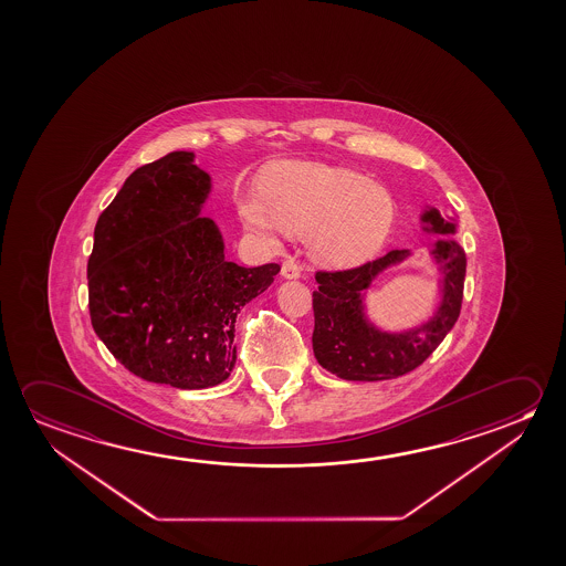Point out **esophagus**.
Returning a JSON list of instances; mask_svg holds the SVG:
<instances>
[{"label":"esophagus","mask_w":566,"mask_h":566,"mask_svg":"<svg viewBox=\"0 0 566 566\" xmlns=\"http://www.w3.org/2000/svg\"><path fill=\"white\" fill-rule=\"evenodd\" d=\"M280 274H282V279L297 280L302 276V266L294 259H286V261L282 262Z\"/></svg>","instance_id":"esophagus-1"}]
</instances>
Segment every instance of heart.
Masks as SVG:
<instances>
[{
	"mask_svg": "<svg viewBox=\"0 0 566 566\" xmlns=\"http://www.w3.org/2000/svg\"><path fill=\"white\" fill-rule=\"evenodd\" d=\"M239 213L270 243H276L279 231L307 235V251L317 264L353 269L388 241L396 200L388 188L355 170L284 160L262 172L259 196H243Z\"/></svg>",
	"mask_w": 566,
	"mask_h": 566,
	"instance_id": "heart-1",
	"label": "heart"
}]
</instances>
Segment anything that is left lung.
Here are the masks:
<instances>
[{"label": "left lung", "mask_w": 566, "mask_h": 566, "mask_svg": "<svg viewBox=\"0 0 566 566\" xmlns=\"http://www.w3.org/2000/svg\"><path fill=\"white\" fill-rule=\"evenodd\" d=\"M423 231L443 235L427 244L441 274L439 304L426 322L401 331L378 327L366 307V292L386 270L408 261L411 251H390L380 259L343 272H317L314 292L315 329L312 343L317 363L331 375L353 382H376L416 370L454 327L462 304L467 254L454 241L457 218H444L427 206Z\"/></svg>", "instance_id": "left-lung-1"}]
</instances>
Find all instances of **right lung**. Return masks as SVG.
<instances>
[{
  "mask_svg": "<svg viewBox=\"0 0 566 566\" xmlns=\"http://www.w3.org/2000/svg\"><path fill=\"white\" fill-rule=\"evenodd\" d=\"M193 158L175 150L137 168L97 219L87 261L97 337L133 375L180 390L229 378L237 315L280 272L227 261L218 223L201 218L211 176Z\"/></svg>",
  "mask_w": 566,
  "mask_h": 566,
  "instance_id": "1",
  "label": "right lung"
}]
</instances>
